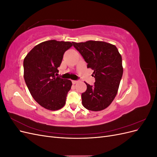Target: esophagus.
<instances>
[{
	"instance_id": "esophagus-1",
	"label": "esophagus",
	"mask_w": 157,
	"mask_h": 157,
	"mask_svg": "<svg viewBox=\"0 0 157 157\" xmlns=\"http://www.w3.org/2000/svg\"><path fill=\"white\" fill-rule=\"evenodd\" d=\"M78 81V80H72V83L73 84H76V83H77Z\"/></svg>"
}]
</instances>
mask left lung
<instances>
[{"label": "left lung", "instance_id": "1", "mask_svg": "<svg viewBox=\"0 0 157 157\" xmlns=\"http://www.w3.org/2000/svg\"><path fill=\"white\" fill-rule=\"evenodd\" d=\"M73 46L94 70L96 82L86 83L82 103L88 110L99 111L107 108L115 99L123 74L122 57L115 45L102 41L73 42Z\"/></svg>", "mask_w": 157, "mask_h": 157}]
</instances>
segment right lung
<instances>
[{
	"instance_id": "add662e5",
	"label": "right lung",
	"mask_w": 157,
	"mask_h": 157,
	"mask_svg": "<svg viewBox=\"0 0 157 157\" xmlns=\"http://www.w3.org/2000/svg\"><path fill=\"white\" fill-rule=\"evenodd\" d=\"M70 42L47 40L35 46L23 60L24 79L35 100L44 108L56 111L65 104L72 82L56 77Z\"/></svg>"
}]
</instances>
